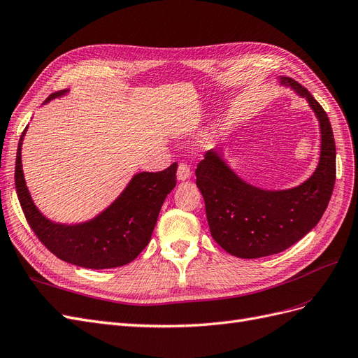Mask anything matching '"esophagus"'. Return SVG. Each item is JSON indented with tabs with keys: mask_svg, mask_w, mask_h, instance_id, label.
<instances>
[{
	"mask_svg": "<svg viewBox=\"0 0 358 358\" xmlns=\"http://www.w3.org/2000/svg\"><path fill=\"white\" fill-rule=\"evenodd\" d=\"M176 176H178L179 180H187L191 176V169H189L187 162H179Z\"/></svg>",
	"mask_w": 358,
	"mask_h": 358,
	"instance_id": "1",
	"label": "esophagus"
}]
</instances>
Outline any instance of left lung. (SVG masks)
Segmentation results:
<instances>
[{
  "mask_svg": "<svg viewBox=\"0 0 358 358\" xmlns=\"http://www.w3.org/2000/svg\"><path fill=\"white\" fill-rule=\"evenodd\" d=\"M315 112L321 128V157L315 173L300 187L264 191L237 178L216 150H208L196 169L210 234L227 252L259 258L282 252L318 224L336 179V146L327 113L309 91L282 78Z\"/></svg>",
  "mask_w": 358,
  "mask_h": 358,
  "instance_id": "obj_1",
  "label": "left lung"
}]
</instances>
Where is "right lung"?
I'll return each mask as SVG.
<instances>
[{"instance_id": "1", "label": "right lung", "mask_w": 358, "mask_h": 358, "mask_svg": "<svg viewBox=\"0 0 358 358\" xmlns=\"http://www.w3.org/2000/svg\"><path fill=\"white\" fill-rule=\"evenodd\" d=\"M64 92H53L48 101ZM24 134L25 129L17 145L15 185L20 208L38 241L53 255L79 267L112 268L131 263L149 243L161 206L176 187V162L162 171L138 173L117 200L92 221L53 224L37 210L25 187L20 161Z\"/></svg>"}]
</instances>
